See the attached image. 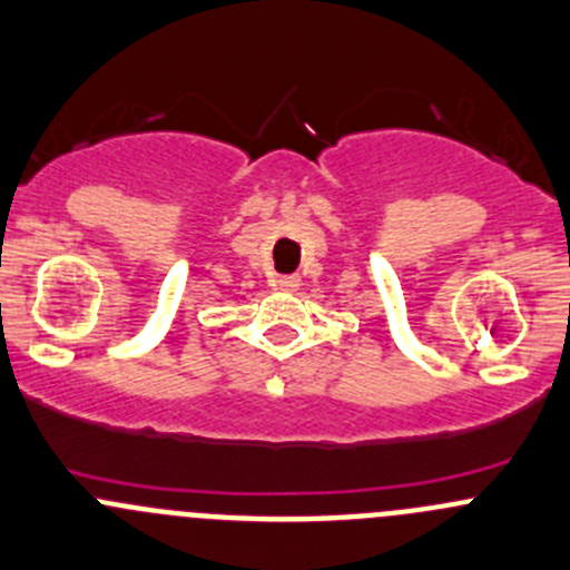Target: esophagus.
<instances>
[{
  "label": "esophagus",
  "instance_id": "obj_1",
  "mask_svg": "<svg viewBox=\"0 0 570 570\" xmlns=\"http://www.w3.org/2000/svg\"><path fill=\"white\" fill-rule=\"evenodd\" d=\"M275 289H284V292H295L297 286H301V278L297 275H278V278L273 281Z\"/></svg>",
  "mask_w": 570,
  "mask_h": 570
}]
</instances>
